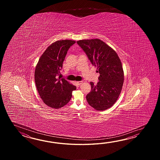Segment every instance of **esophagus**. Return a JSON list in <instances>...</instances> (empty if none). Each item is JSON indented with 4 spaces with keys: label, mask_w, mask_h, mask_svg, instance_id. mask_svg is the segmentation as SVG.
<instances>
[{
    "label": "esophagus",
    "mask_w": 160,
    "mask_h": 160,
    "mask_svg": "<svg viewBox=\"0 0 160 160\" xmlns=\"http://www.w3.org/2000/svg\"><path fill=\"white\" fill-rule=\"evenodd\" d=\"M83 83V81H77V83L78 84V85H81L82 83Z\"/></svg>",
    "instance_id": "34e87169"
}]
</instances>
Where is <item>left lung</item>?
<instances>
[{
	"mask_svg": "<svg viewBox=\"0 0 160 160\" xmlns=\"http://www.w3.org/2000/svg\"><path fill=\"white\" fill-rule=\"evenodd\" d=\"M77 43L100 74L97 85L90 82L92 90L86 95L87 101L99 111L109 109L118 98L123 84L124 73L119 57L99 39L79 40Z\"/></svg>",
	"mask_w": 160,
	"mask_h": 160,
	"instance_id": "obj_1",
	"label": "left lung"
}]
</instances>
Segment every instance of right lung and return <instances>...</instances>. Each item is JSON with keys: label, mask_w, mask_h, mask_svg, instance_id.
I'll use <instances>...</instances> for the list:
<instances>
[{"label": "right lung", "mask_w": 160, "mask_h": 160, "mask_svg": "<svg viewBox=\"0 0 160 160\" xmlns=\"http://www.w3.org/2000/svg\"><path fill=\"white\" fill-rule=\"evenodd\" d=\"M75 43L72 40L57 41L50 44L41 55L35 70L38 92L48 106L59 109L68 103L76 86L65 79L57 78L69 48Z\"/></svg>", "instance_id": "add662e5"}]
</instances>
